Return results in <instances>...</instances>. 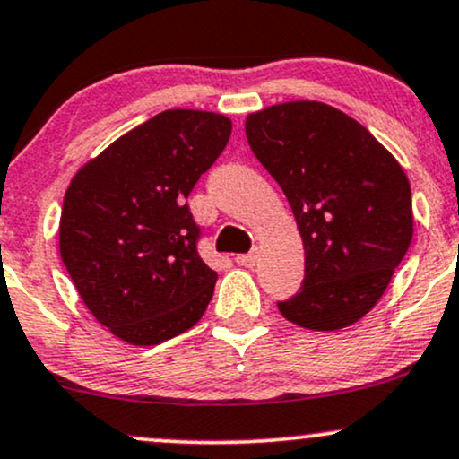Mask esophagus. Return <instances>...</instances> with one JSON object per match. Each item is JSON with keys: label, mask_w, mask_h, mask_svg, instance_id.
Listing matches in <instances>:
<instances>
[{"label": "esophagus", "mask_w": 459, "mask_h": 459, "mask_svg": "<svg viewBox=\"0 0 459 459\" xmlns=\"http://www.w3.org/2000/svg\"><path fill=\"white\" fill-rule=\"evenodd\" d=\"M237 264H241V267H254L258 261V252H250V254H239V256L235 258Z\"/></svg>", "instance_id": "esophagus-1"}]
</instances>
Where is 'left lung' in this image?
Wrapping results in <instances>:
<instances>
[{
	"label": "left lung",
	"mask_w": 459,
	"mask_h": 459,
	"mask_svg": "<svg viewBox=\"0 0 459 459\" xmlns=\"http://www.w3.org/2000/svg\"><path fill=\"white\" fill-rule=\"evenodd\" d=\"M254 156L295 213L306 278L280 301L286 320L338 331L377 306L412 241L404 169L359 121L329 104H273L246 119Z\"/></svg>",
	"instance_id": "left-lung-1"
}]
</instances>
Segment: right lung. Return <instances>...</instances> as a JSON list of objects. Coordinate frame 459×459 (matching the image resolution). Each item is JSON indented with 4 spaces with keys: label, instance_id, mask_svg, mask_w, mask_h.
<instances>
[{
    "label": "right lung",
    "instance_id": "add662e5",
    "mask_svg": "<svg viewBox=\"0 0 459 459\" xmlns=\"http://www.w3.org/2000/svg\"><path fill=\"white\" fill-rule=\"evenodd\" d=\"M230 130L220 113L164 110L72 177L59 252L87 310L115 338L156 346L205 314L218 273L198 256L186 198Z\"/></svg>",
    "mask_w": 459,
    "mask_h": 459
}]
</instances>
